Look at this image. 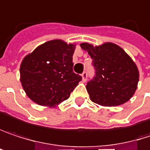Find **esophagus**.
Here are the masks:
<instances>
[{
	"label": "esophagus",
	"instance_id": "obj_1",
	"mask_svg": "<svg viewBox=\"0 0 150 150\" xmlns=\"http://www.w3.org/2000/svg\"><path fill=\"white\" fill-rule=\"evenodd\" d=\"M81 76H82V81L84 83L86 81V79H87V73H86V71H84Z\"/></svg>",
	"mask_w": 150,
	"mask_h": 150
}]
</instances>
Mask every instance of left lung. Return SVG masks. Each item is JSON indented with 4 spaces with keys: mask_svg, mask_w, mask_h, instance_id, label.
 Returning a JSON list of instances; mask_svg holds the SVG:
<instances>
[{
    "mask_svg": "<svg viewBox=\"0 0 150 150\" xmlns=\"http://www.w3.org/2000/svg\"><path fill=\"white\" fill-rule=\"evenodd\" d=\"M93 59L96 77L87 83L90 99L103 107L118 106L135 94L139 81V71L130 56L118 45L104 42L93 46L80 44Z\"/></svg>",
    "mask_w": 150,
    "mask_h": 150,
    "instance_id": "8db88e82",
    "label": "left lung"
}]
</instances>
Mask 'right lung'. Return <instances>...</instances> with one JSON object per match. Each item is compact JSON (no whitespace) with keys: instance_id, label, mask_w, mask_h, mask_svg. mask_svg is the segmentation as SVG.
Segmentation results:
<instances>
[{"instance_id":"add662e5","label":"right lung","mask_w":150,"mask_h":150,"mask_svg":"<svg viewBox=\"0 0 150 150\" xmlns=\"http://www.w3.org/2000/svg\"><path fill=\"white\" fill-rule=\"evenodd\" d=\"M75 49L76 44L57 39L40 45L23 58L20 80L33 102L52 108L69 98L82 79L72 70Z\"/></svg>"}]
</instances>
